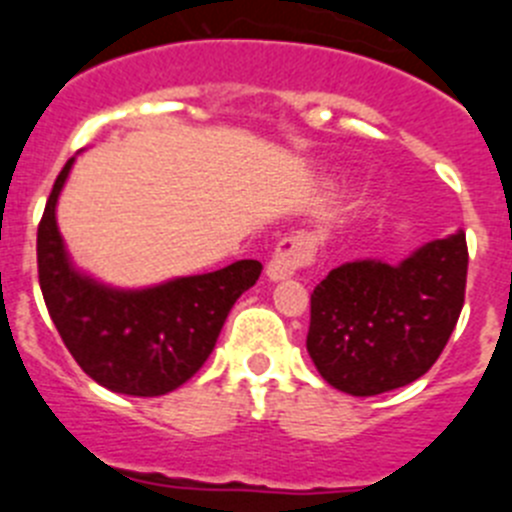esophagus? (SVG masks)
Here are the masks:
<instances>
[{
  "mask_svg": "<svg viewBox=\"0 0 512 512\" xmlns=\"http://www.w3.org/2000/svg\"><path fill=\"white\" fill-rule=\"evenodd\" d=\"M315 261V241L307 233H287L279 238L277 248L271 253L266 264V277L279 282V279L292 277L295 271L305 269Z\"/></svg>",
  "mask_w": 512,
  "mask_h": 512,
  "instance_id": "34e87169",
  "label": "esophagus"
}]
</instances>
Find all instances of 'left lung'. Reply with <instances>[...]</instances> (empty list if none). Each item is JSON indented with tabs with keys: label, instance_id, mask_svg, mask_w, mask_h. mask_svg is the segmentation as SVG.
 Masks as SVG:
<instances>
[{
	"label": "left lung",
	"instance_id": "obj_1",
	"mask_svg": "<svg viewBox=\"0 0 512 512\" xmlns=\"http://www.w3.org/2000/svg\"><path fill=\"white\" fill-rule=\"evenodd\" d=\"M467 235L425 243L402 264L354 261L310 295L307 351L320 377L354 397L397 390L423 377L464 307Z\"/></svg>",
	"mask_w": 512,
	"mask_h": 512
}]
</instances>
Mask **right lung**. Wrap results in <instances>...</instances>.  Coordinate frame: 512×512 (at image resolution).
<instances>
[{"label": "right lung", "mask_w": 512, "mask_h": 512, "mask_svg": "<svg viewBox=\"0 0 512 512\" xmlns=\"http://www.w3.org/2000/svg\"><path fill=\"white\" fill-rule=\"evenodd\" d=\"M74 158L58 174L38 225V282L58 336L97 384L120 395L158 397L200 372L235 300L264 266L253 259L115 292L71 269L56 225V200Z\"/></svg>", "instance_id": "1"}]
</instances>
